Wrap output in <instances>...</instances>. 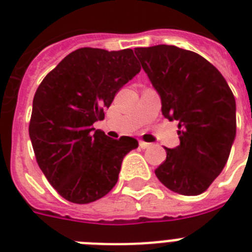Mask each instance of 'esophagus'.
Instances as JSON below:
<instances>
[{
	"instance_id": "34e87169",
	"label": "esophagus",
	"mask_w": 252,
	"mask_h": 252,
	"mask_svg": "<svg viewBox=\"0 0 252 252\" xmlns=\"http://www.w3.org/2000/svg\"><path fill=\"white\" fill-rule=\"evenodd\" d=\"M150 146H152V144H149V142L140 141V148H141V149H148Z\"/></svg>"
}]
</instances>
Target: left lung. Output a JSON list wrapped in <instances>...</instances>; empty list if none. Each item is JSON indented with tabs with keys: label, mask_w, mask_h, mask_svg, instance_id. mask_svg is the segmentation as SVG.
<instances>
[{
	"label": "left lung",
	"mask_w": 252,
	"mask_h": 252,
	"mask_svg": "<svg viewBox=\"0 0 252 252\" xmlns=\"http://www.w3.org/2000/svg\"><path fill=\"white\" fill-rule=\"evenodd\" d=\"M161 96L162 115L179 122L180 144L166 148L156 175L186 196L207 191L221 174L235 138V99L222 74L197 53L175 45L134 48Z\"/></svg>",
	"instance_id": "8db88e82"
}]
</instances>
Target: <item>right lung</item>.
I'll return each instance as SVG.
<instances>
[{"mask_svg":"<svg viewBox=\"0 0 252 252\" xmlns=\"http://www.w3.org/2000/svg\"><path fill=\"white\" fill-rule=\"evenodd\" d=\"M140 70L132 49L80 48L37 87L30 138L45 178L70 203L106 196L118 182L123 158L138 146L136 138L114 140L93 124L104 119L115 94Z\"/></svg>","mask_w":252,"mask_h":252,"instance_id":"1","label":"right lung"}]
</instances>
